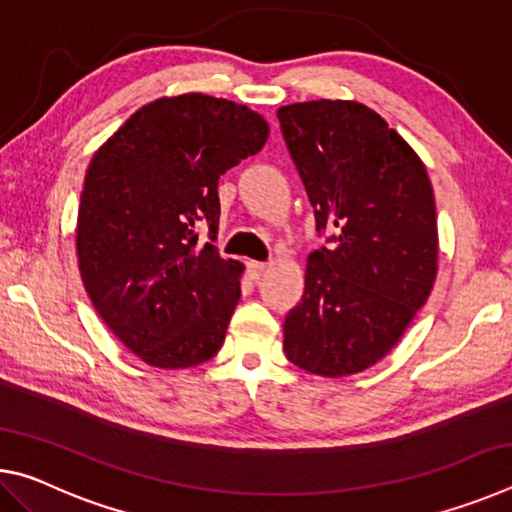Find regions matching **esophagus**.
I'll list each match as a JSON object with an SVG mask.
<instances>
[{
    "instance_id": "34e87169",
    "label": "esophagus",
    "mask_w": 512,
    "mask_h": 512,
    "mask_svg": "<svg viewBox=\"0 0 512 512\" xmlns=\"http://www.w3.org/2000/svg\"><path fill=\"white\" fill-rule=\"evenodd\" d=\"M266 264H262V262H248L246 264V275L250 277V280H259V277H262L264 273H266Z\"/></svg>"
}]
</instances>
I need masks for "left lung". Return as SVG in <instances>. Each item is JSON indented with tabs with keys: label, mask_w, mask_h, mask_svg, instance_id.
<instances>
[{
	"label": "left lung",
	"mask_w": 512,
	"mask_h": 512,
	"mask_svg": "<svg viewBox=\"0 0 512 512\" xmlns=\"http://www.w3.org/2000/svg\"><path fill=\"white\" fill-rule=\"evenodd\" d=\"M277 119L316 230L336 241L307 257L305 293L284 320V352L311 375H357L395 348L436 282L429 173L359 101L291 103Z\"/></svg>",
	"instance_id": "obj_1"
}]
</instances>
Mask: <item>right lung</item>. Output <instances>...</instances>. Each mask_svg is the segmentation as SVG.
Segmentation results:
<instances>
[{
    "label": "right lung",
    "instance_id": "add662e5",
    "mask_svg": "<svg viewBox=\"0 0 512 512\" xmlns=\"http://www.w3.org/2000/svg\"><path fill=\"white\" fill-rule=\"evenodd\" d=\"M268 131L244 103L189 92L146 103L92 155L76 221L83 287L153 368H194L221 350L244 264L198 244V228L219 230V178Z\"/></svg>",
    "mask_w": 512,
    "mask_h": 512
}]
</instances>
